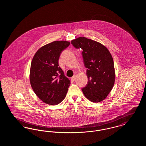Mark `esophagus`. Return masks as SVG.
Returning a JSON list of instances; mask_svg holds the SVG:
<instances>
[{
  "label": "esophagus",
  "instance_id": "obj_1",
  "mask_svg": "<svg viewBox=\"0 0 146 146\" xmlns=\"http://www.w3.org/2000/svg\"><path fill=\"white\" fill-rule=\"evenodd\" d=\"M76 76L74 75V76H72V78H71V79L72 80H73V81H74L75 80H76Z\"/></svg>",
  "mask_w": 146,
  "mask_h": 146
}]
</instances>
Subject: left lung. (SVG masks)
Masks as SVG:
<instances>
[{
	"label": "left lung",
	"mask_w": 146,
	"mask_h": 146,
	"mask_svg": "<svg viewBox=\"0 0 146 146\" xmlns=\"http://www.w3.org/2000/svg\"><path fill=\"white\" fill-rule=\"evenodd\" d=\"M71 43L76 49L83 50L88 78V84L82 89L84 95L93 102L104 100L115 82L114 62L110 52L100 42L83 36L72 40Z\"/></svg>",
	"instance_id": "obj_1"
}]
</instances>
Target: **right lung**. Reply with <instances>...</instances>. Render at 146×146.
<instances>
[{
	"label": "right lung",
	"mask_w": 146,
	"mask_h": 146,
	"mask_svg": "<svg viewBox=\"0 0 146 146\" xmlns=\"http://www.w3.org/2000/svg\"><path fill=\"white\" fill-rule=\"evenodd\" d=\"M70 42L55 41L39 49L32 59L29 79L36 95L50 105L61 102L66 97L70 80L59 67L58 59Z\"/></svg>",
	"instance_id": "1"
}]
</instances>
